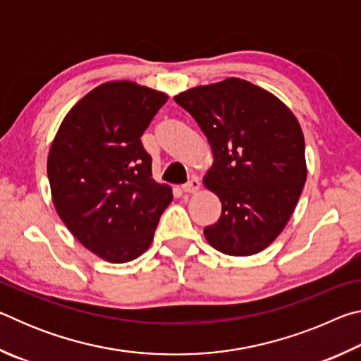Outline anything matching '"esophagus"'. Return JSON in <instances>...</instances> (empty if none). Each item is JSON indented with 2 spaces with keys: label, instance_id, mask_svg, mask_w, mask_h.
<instances>
[{
  "label": "esophagus",
  "instance_id": "34e87169",
  "mask_svg": "<svg viewBox=\"0 0 361 361\" xmlns=\"http://www.w3.org/2000/svg\"><path fill=\"white\" fill-rule=\"evenodd\" d=\"M181 189L185 192H197L200 189V181L199 178H195V176H192L191 180H189L188 183H185V185L181 186Z\"/></svg>",
  "mask_w": 361,
  "mask_h": 361
}]
</instances>
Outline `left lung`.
Masks as SVG:
<instances>
[{
	"instance_id": "left-lung-1",
	"label": "left lung",
	"mask_w": 361,
	"mask_h": 361,
	"mask_svg": "<svg viewBox=\"0 0 361 361\" xmlns=\"http://www.w3.org/2000/svg\"><path fill=\"white\" fill-rule=\"evenodd\" d=\"M205 133L213 166L204 185L221 200V216L204 229L218 252L259 253L277 239L302 192L304 135L276 95L239 78L175 97Z\"/></svg>"
}]
</instances>
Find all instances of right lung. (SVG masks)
I'll use <instances>...</instances> for the list:
<instances>
[{
  "label": "right lung",
  "mask_w": 361,
  "mask_h": 361,
  "mask_svg": "<svg viewBox=\"0 0 361 361\" xmlns=\"http://www.w3.org/2000/svg\"><path fill=\"white\" fill-rule=\"evenodd\" d=\"M169 97L132 81H111L82 97L49 149L52 202L66 228L108 262L149 248L172 188L152 180L143 132Z\"/></svg>",
  "instance_id": "1"
}]
</instances>
